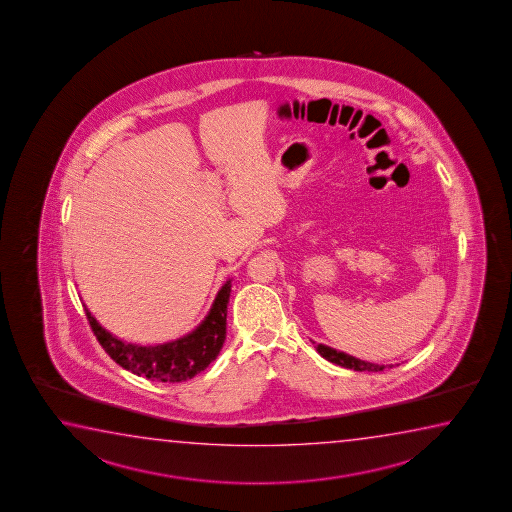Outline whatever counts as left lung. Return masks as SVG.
I'll use <instances>...</instances> for the list:
<instances>
[{"mask_svg": "<svg viewBox=\"0 0 512 512\" xmlns=\"http://www.w3.org/2000/svg\"><path fill=\"white\" fill-rule=\"evenodd\" d=\"M317 353L321 354L323 358H326L328 362L340 365V367H344V369L360 370V372H363V370L378 372V370L385 369V365L363 362V360H358V358H354L351 354L342 353V351H337V349H333V347L324 346V344L317 346Z\"/></svg>", "mask_w": 512, "mask_h": 512, "instance_id": "left-lung-1", "label": "left lung"}]
</instances>
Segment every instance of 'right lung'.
I'll return each instance as SVG.
<instances>
[{
  "label": "right lung",
  "mask_w": 512,
  "mask_h": 512,
  "mask_svg": "<svg viewBox=\"0 0 512 512\" xmlns=\"http://www.w3.org/2000/svg\"><path fill=\"white\" fill-rule=\"evenodd\" d=\"M230 280L223 284L216 294L213 307L204 321L195 330L181 339L158 344V346H138L127 344L117 339L110 331L104 330L95 321L90 310L87 312L88 323L94 331L99 344L110 354L111 360L120 367L131 370L136 376L159 381V383H181L195 378L207 369L220 354L225 337H227V305L230 299Z\"/></svg>",
  "instance_id": "obj_1"
}]
</instances>
